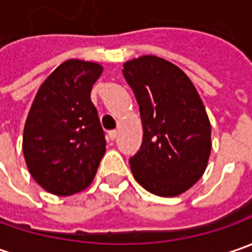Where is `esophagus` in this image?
I'll use <instances>...</instances> for the list:
<instances>
[{"mask_svg":"<svg viewBox=\"0 0 252 252\" xmlns=\"http://www.w3.org/2000/svg\"><path fill=\"white\" fill-rule=\"evenodd\" d=\"M108 136H109V139L111 140H115L116 137H118V131L116 130H111L109 133H108Z\"/></svg>","mask_w":252,"mask_h":252,"instance_id":"34e87169","label":"esophagus"}]
</instances>
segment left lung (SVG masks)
I'll return each mask as SVG.
<instances>
[{
    "label": "left lung",
    "instance_id": "left-lung-1",
    "mask_svg": "<svg viewBox=\"0 0 252 252\" xmlns=\"http://www.w3.org/2000/svg\"><path fill=\"white\" fill-rule=\"evenodd\" d=\"M123 75L139 103L143 141L129 162L146 190L178 196L208 167L212 140L205 105L189 77L157 56L123 64Z\"/></svg>",
    "mask_w": 252,
    "mask_h": 252
}]
</instances>
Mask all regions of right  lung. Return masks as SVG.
<instances>
[{
  "mask_svg": "<svg viewBox=\"0 0 252 252\" xmlns=\"http://www.w3.org/2000/svg\"><path fill=\"white\" fill-rule=\"evenodd\" d=\"M103 67L71 59L62 63L36 92L25 122V162L47 192L70 196L90 187L106 141L91 90Z\"/></svg>",
  "mask_w": 252,
  "mask_h": 252,
  "instance_id": "1",
  "label": "right lung"
}]
</instances>
